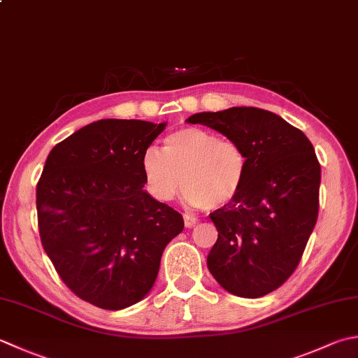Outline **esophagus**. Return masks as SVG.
I'll list each match as a JSON object with an SVG mask.
<instances>
[{
	"instance_id": "esophagus-1",
	"label": "esophagus",
	"mask_w": 358,
	"mask_h": 358,
	"mask_svg": "<svg viewBox=\"0 0 358 358\" xmlns=\"http://www.w3.org/2000/svg\"><path fill=\"white\" fill-rule=\"evenodd\" d=\"M183 220H185V227L186 228H191V227L195 225V223H197V219H195V217L187 215V214L183 215Z\"/></svg>"
}]
</instances>
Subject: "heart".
Wrapping results in <instances>:
<instances>
[{
	"label": "heart",
	"instance_id": "b5f03b06",
	"mask_svg": "<svg viewBox=\"0 0 358 358\" xmlns=\"http://www.w3.org/2000/svg\"><path fill=\"white\" fill-rule=\"evenodd\" d=\"M149 192L159 201H169L181 183L185 201L192 208H222L243 189L248 175V157L233 139L200 127H185L164 139V149L147 147L141 158Z\"/></svg>",
	"mask_w": 358,
	"mask_h": 358
}]
</instances>
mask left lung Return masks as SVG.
<instances>
[{
    "mask_svg": "<svg viewBox=\"0 0 358 358\" xmlns=\"http://www.w3.org/2000/svg\"><path fill=\"white\" fill-rule=\"evenodd\" d=\"M186 121L220 131L247 153L241 194L209 214L219 237L208 268L233 295L261 298L293 275L317 223L321 167L313 145L281 116L256 107L197 113Z\"/></svg>",
    "mask_w": 358,
    "mask_h": 358,
    "instance_id": "8db88e82",
    "label": "left lung"
}]
</instances>
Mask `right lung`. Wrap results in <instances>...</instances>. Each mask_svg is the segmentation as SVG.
<instances>
[{
  "mask_svg": "<svg viewBox=\"0 0 358 358\" xmlns=\"http://www.w3.org/2000/svg\"><path fill=\"white\" fill-rule=\"evenodd\" d=\"M166 124L102 119L49 152L37 183L45 253L74 295L107 310L143 299L183 217L144 191L141 158Z\"/></svg>",
  "mask_w": 358,
  "mask_h": 358,
  "instance_id": "add662e5",
  "label": "right lung"
}]
</instances>
